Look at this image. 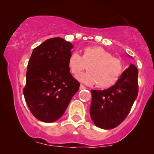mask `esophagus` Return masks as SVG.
<instances>
[{
    "label": "esophagus",
    "instance_id": "1",
    "mask_svg": "<svg viewBox=\"0 0 154 154\" xmlns=\"http://www.w3.org/2000/svg\"><path fill=\"white\" fill-rule=\"evenodd\" d=\"M85 87L84 85H79V89L80 90H84V89H85Z\"/></svg>",
    "mask_w": 154,
    "mask_h": 154
}]
</instances>
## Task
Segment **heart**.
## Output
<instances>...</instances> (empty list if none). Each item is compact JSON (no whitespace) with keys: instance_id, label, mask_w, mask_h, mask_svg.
<instances>
[{"instance_id":"obj_1","label":"heart","mask_w":154,"mask_h":154,"mask_svg":"<svg viewBox=\"0 0 154 154\" xmlns=\"http://www.w3.org/2000/svg\"><path fill=\"white\" fill-rule=\"evenodd\" d=\"M86 73L77 78L85 84H98L100 88H108L115 85L123 73V63L119 59L113 57L103 48L93 46L85 48L82 54L72 53L68 59V66L73 75H77L87 69Z\"/></svg>"}]
</instances>
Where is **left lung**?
<instances>
[{
    "mask_svg": "<svg viewBox=\"0 0 154 154\" xmlns=\"http://www.w3.org/2000/svg\"><path fill=\"white\" fill-rule=\"evenodd\" d=\"M137 76V69L130 64L115 85L103 91L91 90L90 114L97 127L110 130L127 117L138 94Z\"/></svg>",
    "mask_w": 154,
    "mask_h": 154,
    "instance_id": "8db88e82",
    "label": "left lung"
}]
</instances>
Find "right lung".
I'll list each match as a JSON object with an SVG mask.
<instances>
[{
  "instance_id": "add662e5",
  "label": "right lung",
  "mask_w": 154,
  "mask_h": 154,
  "mask_svg": "<svg viewBox=\"0 0 154 154\" xmlns=\"http://www.w3.org/2000/svg\"><path fill=\"white\" fill-rule=\"evenodd\" d=\"M73 47L62 38H54L32 53L23 93L33 116L44 122H54L61 117L79 90V82L68 66Z\"/></svg>"
}]
</instances>
